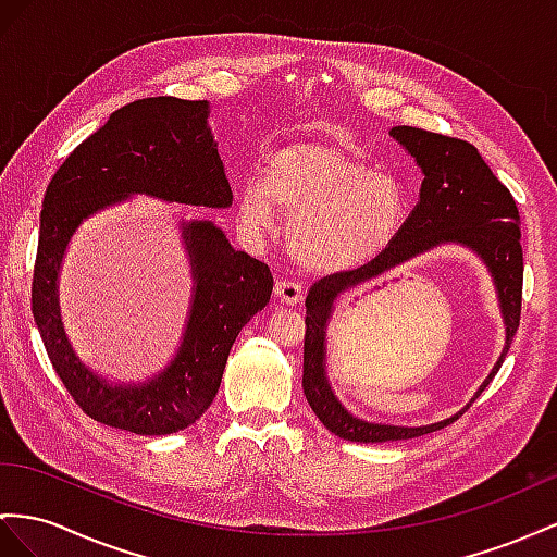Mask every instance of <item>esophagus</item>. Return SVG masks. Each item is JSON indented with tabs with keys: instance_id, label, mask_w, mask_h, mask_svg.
Here are the masks:
<instances>
[{
	"instance_id": "1",
	"label": "esophagus",
	"mask_w": 557,
	"mask_h": 557,
	"mask_svg": "<svg viewBox=\"0 0 557 557\" xmlns=\"http://www.w3.org/2000/svg\"><path fill=\"white\" fill-rule=\"evenodd\" d=\"M275 298H277V301H282V304H287V306H296L304 298L301 284H296L292 280L275 282Z\"/></svg>"
}]
</instances>
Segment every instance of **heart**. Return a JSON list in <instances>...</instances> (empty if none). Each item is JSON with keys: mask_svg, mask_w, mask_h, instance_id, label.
I'll return each instance as SVG.
<instances>
[{"mask_svg": "<svg viewBox=\"0 0 557 557\" xmlns=\"http://www.w3.org/2000/svg\"><path fill=\"white\" fill-rule=\"evenodd\" d=\"M289 221V249L310 273L360 268L395 239L405 195L346 148L326 140H294L265 160L263 181L239 190V219L253 231Z\"/></svg>", "mask_w": 557, "mask_h": 557, "instance_id": "1", "label": "heart"}]
</instances>
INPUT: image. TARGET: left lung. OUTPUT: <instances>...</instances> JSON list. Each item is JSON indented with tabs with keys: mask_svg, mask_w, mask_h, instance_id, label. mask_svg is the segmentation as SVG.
Returning a JSON list of instances; mask_svg holds the SVG:
<instances>
[{
	"mask_svg": "<svg viewBox=\"0 0 557 557\" xmlns=\"http://www.w3.org/2000/svg\"><path fill=\"white\" fill-rule=\"evenodd\" d=\"M391 134L414 154L417 164L423 169L425 178L421 183L417 207L411 209L395 239L374 261L318 280L306 296L304 395L315 417L326 425V431L350 442L419 437L449 425L459 419V414L423 428H397L355 419L336 403L324 379V324L330 320L334 301L346 289L386 273L440 242H461V245L475 249L492 270L506 320V348L490 379L482 383L480 393L490 386L502 367L510 341L520 326L522 312L524 265L520 211L510 190L492 174L473 143L417 129V126H395Z\"/></svg>",
	"mask_w": 557,
	"mask_h": 557,
	"instance_id": "obj_1",
	"label": "left lung"
}]
</instances>
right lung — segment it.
<instances>
[{
    "mask_svg": "<svg viewBox=\"0 0 557 557\" xmlns=\"http://www.w3.org/2000/svg\"><path fill=\"white\" fill-rule=\"evenodd\" d=\"M207 101L138 98L67 154L47 185L33 273V315L55 374L89 419L136 435H169L193 425L219 393L235 338L273 294L263 261L235 251L216 225H185L195 265V301L174 364L138 388H110L70 350L55 277L82 219L129 193L195 207H227L231 183L207 126Z\"/></svg>",
    "mask_w": 557,
    "mask_h": 557,
    "instance_id": "1",
    "label": "right lung"
}]
</instances>
